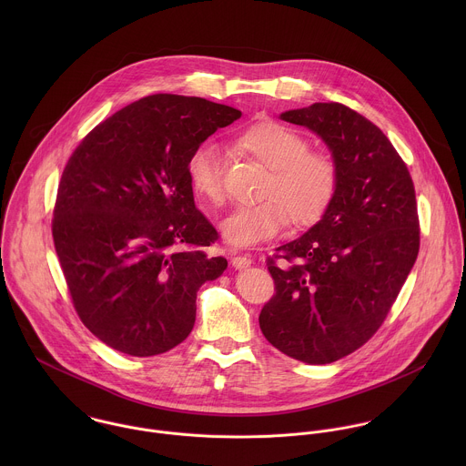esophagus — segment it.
I'll list each match as a JSON object with an SVG mask.
<instances>
[{"label": "esophagus", "instance_id": "esophagus-1", "mask_svg": "<svg viewBox=\"0 0 466 466\" xmlns=\"http://www.w3.org/2000/svg\"><path fill=\"white\" fill-rule=\"evenodd\" d=\"M231 264H233L235 268H244V267L251 266L253 260H251V257H248V255H237V257L231 258Z\"/></svg>", "mask_w": 466, "mask_h": 466}]
</instances>
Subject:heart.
I'll return each mask as SVG.
<instances>
[{
	"instance_id": "1",
	"label": "heart",
	"mask_w": 466,
	"mask_h": 466,
	"mask_svg": "<svg viewBox=\"0 0 466 466\" xmlns=\"http://www.w3.org/2000/svg\"><path fill=\"white\" fill-rule=\"evenodd\" d=\"M235 145L268 168L260 202L237 208L220 224L224 240L233 248H249L276 237L287 224L301 229L318 224L332 208L340 185V167L327 150L310 148L294 129L262 120L237 134ZM194 194L211 206L226 198L222 161L215 145L202 143L187 161Z\"/></svg>"
}]
</instances>
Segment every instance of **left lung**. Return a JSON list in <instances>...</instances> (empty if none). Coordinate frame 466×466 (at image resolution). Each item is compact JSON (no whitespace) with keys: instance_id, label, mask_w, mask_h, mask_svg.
Listing matches in <instances>:
<instances>
[{"instance_id":"obj_1","label":"left lung","mask_w":466,"mask_h":466,"mask_svg":"<svg viewBox=\"0 0 466 466\" xmlns=\"http://www.w3.org/2000/svg\"><path fill=\"white\" fill-rule=\"evenodd\" d=\"M319 134L340 167L332 208L267 258L274 294L260 312L285 355L330 364L368 342L388 318L420 251L407 165L373 122L339 102L281 115Z\"/></svg>"}]
</instances>
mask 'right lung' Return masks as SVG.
<instances>
[{
    "mask_svg": "<svg viewBox=\"0 0 466 466\" xmlns=\"http://www.w3.org/2000/svg\"><path fill=\"white\" fill-rule=\"evenodd\" d=\"M235 107L198 96L150 95L98 124L67 159L52 235L75 312L107 346L152 357L183 342L200 285L224 257H208L217 229L196 208L190 154Z\"/></svg>",
    "mask_w": 466,
    "mask_h": 466,
    "instance_id": "right-lung-1",
    "label": "right lung"
}]
</instances>
